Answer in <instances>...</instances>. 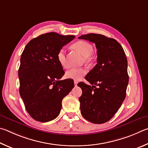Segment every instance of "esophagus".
<instances>
[{
	"instance_id": "esophagus-1",
	"label": "esophagus",
	"mask_w": 148,
	"mask_h": 148,
	"mask_svg": "<svg viewBox=\"0 0 148 148\" xmlns=\"http://www.w3.org/2000/svg\"><path fill=\"white\" fill-rule=\"evenodd\" d=\"M77 84H78V82L76 81H74V84H75V86H77Z\"/></svg>"
}]
</instances>
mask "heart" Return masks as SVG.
<instances>
[{"instance_id":"heart-1","label":"heart","mask_w":148,"mask_h":148,"mask_svg":"<svg viewBox=\"0 0 148 148\" xmlns=\"http://www.w3.org/2000/svg\"><path fill=\"white\" fill-rule=\"evenodd\" d=\"M75 49L78 51L82 56H84L86 61H91L93 58V47L91 44L85 41H79L72 45ZM57 59L60 66L63 68H67L66 51L64 48L60 49L57 54ZM87 70L85 68H72L67 70L66 73V77L67 79H73L75 81H79L86 74Z\"/></svg>"}]
</instances>
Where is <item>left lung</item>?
I'll return each mask as SVG.
<instances>
[{"label":"left lung","instance_id":"left-lung-1","mask_svg":"<svg viewBox=\"0 0 148 148\" xmlns=\"http://www.w3.org/2000/svg\"><path fill=\"white\" fill-rule=\"evenodd\" d=\"M79 38L95 43L97 54V64L85 77L92 86L82 82L78 84L82 91L79 97L82 116L92 123H105L117 112L125 98L127 60L114 39L97 34Z\"/></svg>","mask_w":148,"mask_h":148}]
</instances>
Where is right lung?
I'll use <instances>...</instances> for the list:
<instances>
[{"label": "right lung", "instance_id": "add662e5", "mask_svg": "<svg viewBox=\"0 0 148 148\" xmlns=\"http://www.w3.org/2000/svg\"><path fill=\"white\" fill-rule=\"evenodd\" d=\"M75 38L49 32L31 40L21 56L19 93L25 108L35 120L55 119L64 97L74 87L73 80L61 81L64 71L57 59L60 49Z\"/></svg>", "mask_w": 148, "mask_h": 148}]
</instances>
